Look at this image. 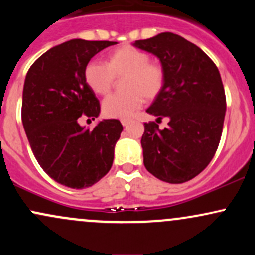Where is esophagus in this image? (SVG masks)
<instances>
[{"instance_id":"esophagus-1","label":"esophagus","mask_w":255,"mask_h":255,"mask_svg":"<svg viewBox=\"0 0 255 255\" xmlns=\"http://www.w3.org/2000/svg\"><path fill=\"white\" fill-rule=\"evenodd\" d=\"M129 122H130V120H128V119H123V120H121L122 126H125V127H127V126L129 125Z\"/></svg>"}]
</instances>
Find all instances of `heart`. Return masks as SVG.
I'll return each instance as SVG.
<instances>
[{
  "instance_id": "b5f03b06",
  "label": "heart",
  "mask_w": 255,
  "mask_h": 255,
  "mask_svg": "<svg viewBox=\"0 0 255 255\" xmlns=\"http://www.w3.org/2000/svg\"><path fill=\"white\" fill-rule=\"evenodd\" d=\"M87 86L96 94L106 96L113 89L116 78H121L122 93L109 96L103 103V113L110 119H128L146 100L156 99L163 91L167 80L164 66L151 61L144 50L125 44L111 50L104 64H87L85 68Z\"/></svg>"
}]
</instances>
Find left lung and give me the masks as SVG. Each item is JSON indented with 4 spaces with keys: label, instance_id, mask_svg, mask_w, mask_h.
Returning a JSON list of instances; mask_svg holds the SVG:
<instances>
[{
    "label": "left lung",
    "instance_id": "left-lung-1",
    "mask_svg": "<svg viewBox=\"0 0 255 255\" xmlns=\"http://www.w3.org/2000/svg\"><path fill=\"white\" fill-rule=\"evenodd\" d=\"M134 46L157 55L167 72L163 91L146 111L157 121L168 117V127L144 125V166L159 180L185 183L208 166L219 146L226 111L219 70L202 49L172 32Z\"/></svg>",
    "mask_w": 255,
    "mask_h": 255
}]
</instances>
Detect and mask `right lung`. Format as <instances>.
<instances>
[{"instance_id": "obj_1", "label": "right lung", "mask_w": 255, "mask_h": 255, "mask_svg": "<svg viewBox=\"0 0 255 255\" xmlns=\"http://www.w3.org/2000/svg\"><path fill=\"white\" fill-rule=\"evenodd\" d=\"M117 42L71 40L55 46L30 66L24 83L21 120L41 168L57 183L86 189L108 174L123 129L119 120L89 128L81 117L94 120L100 103L85 81L89 60Z\"/></svg>"}]
</instances>
